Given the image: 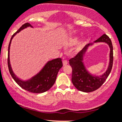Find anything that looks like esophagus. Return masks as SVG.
Instances as JSON below:
<instances>
[{
    "label": "esophagus",
    "mask_w": 122,
    "mask_h": 122,
    "mask_svg": "<svg viewBox=\"0 0 122 122\" xmlns=\"http://www.w3.org/2000/svg\"><path fill=\"white\" fill-rule=\"evenodd\" d=\"M62 63H63L64 66H66V65H67L68 64V61L66 60H64L63 61H62Z\"/></svg>",
    "instance_id": "esophagus-1"
}]
</instances>
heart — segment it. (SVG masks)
I'll return each instance as SVG.
<instances>
[{
	"label": "heart",
	"mask_w": 122,
	"mask_h": 122,
	"mask_svg": "<svg viewBox=\"0 0 122 122\" xmlns=\"http://www.w3.org/2000/svg\"><path fill=\"white\" fill-rule=\"evenodd\" d=\"M76 41H77V38H74L73 39V41H72V42H73V43H75L76 42ZM83 41H81V42H80V43H79V45H80L81 46V45L83 44Z\"/></svg>",
	"instance_id": "1"
}]
</instances>
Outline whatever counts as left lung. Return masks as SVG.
Listing matches in <instances>:
<instances>
[{"label": "left lung", "mask_w": 122, "mask_h": 122, "mask_svg": "<svg viewBox=\"0 0 122 122\" xmlns=\"http://www.w3.org/2000/svg\"><path fill=\"white\" fill-rule=\"evenodd\" d=\"M94 42H105L109 45L110 48L109 66L108 69L102 76H95L90 74L86 70L82 62L83 55L86 52L87 47L91 44H88L84 47L76 56L69 60V64L72 67V83L79 91L84 92H91L100 88L109 76L113 67V48L109 37L104 34Z\"/></svg>", "instance_id": "8db88e82"}]
</instances>
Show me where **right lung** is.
<instances>
[{"label": "right lung", "mask_w": 122, "mask_h": 122, "mask_svg": "<svg viewBox=\"0 0 122 122\" xmlns=\"http://www.w3.org/2000/svg\"><path fill=\"white\" fill-rule=\"evenodd\" d=\"M28 26L32 27L31 24H30L28 22L25 23L12 36L9 46H8V68H9V73L14 80L22 89L30 92L35 93V94L45 92L46 91H48L55 83L58 73L60 68L62 67V62L61 58L54 59L49 61L37 75L27 81H22V80H20L13 73L11 67H10V61H9V48H10V45L12 39L17 33H19L21 30Z\"/></svg>", "instance_id": "add662e5"}]
</instances>
